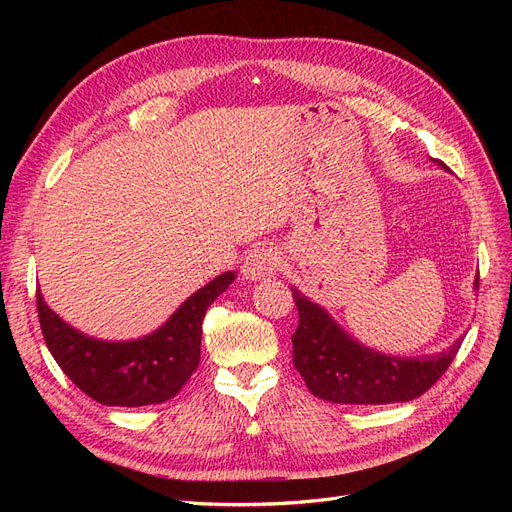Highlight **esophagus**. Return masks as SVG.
Here are the masks:
<instances>
[{
	"instance_id": "34e87169",
	"label": "esophagus",
	"mask_w": 512,
	"mask_h": 512,
	"mask_svg": "<svg viewBox=\"0 0 512 512\" xmlns=\"http://www.w3.org/2000/svg\"><path fill=\"white\" fill-rule=\"evenodd\" d=\"M275 265H277V258L271 247H254V250L245 256L241 273L245 280L260 282L273 275Z\"/></svg>"
}]
</instances>
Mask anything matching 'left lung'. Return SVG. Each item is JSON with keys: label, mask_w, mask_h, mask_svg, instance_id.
Listing matches in <instances>:
<instances>
[{"label": "left lung", "mask_w": 512, "mask_h": 512, "mask_svg": "<svg viewBox=\"0 0 512 512\" xmlns=\"http://www.w3.org/2000/svg\"><path fill=\"white\" fill-rule=\"evenodd\" d=\"M446 168L442 162L433 160ZM478 290V277L474 280ZM299 329L292 335V359L307 389L333 404L380 406L423 395L453 363L463 335L436 354H384L354 339L327 309L292 286Z\"/></svg>", "instance_id": "obj_1"}]
</instances>
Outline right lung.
<instances>
[{"label":"right lung","mask_w":512,"mask_h":512,"mask_svg":"<svg viewBox=\"0 0 512 512\" xmlns=\"http://www.w3.org/2000/svg\"><path fill=\"white\" fill-rule=\"evenodd\" d=\"M235 277V271L213 277L156 331L136 339H100L79 331L46 305L38 288V316L46 348L64 374L98 404L119 408L164 404L198 367L207 307Z\"/></svg>","instance_id":"right-lung-1"}]
</instances>
